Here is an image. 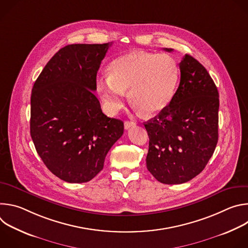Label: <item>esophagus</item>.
Returning a JSON list of instances; mask_svg holds the SVG:
<instances>
[{
	"label": "esophagus",
	"mask_w": 248,
	"mask_h": 248,
	"mask_svg": "<svg viewBox=\"0 0 248 248\" xmlns=\"http://www.w3.org/2000/svg\"><path fill=\"white\" fill-rule=\"evenodd\" d=\"M135 125V123L134 122H131V121H126V122H124V128L125 129H128V128H130V127H132V126H134Z\"/></svg>",
	"instance_id": "34e87169"
}]
</instances>
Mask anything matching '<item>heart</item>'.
I'll return each instance as SVG.
<instances>
[{
	"mask_svg": "<svg viewBox=\"0 0 248 248\" xmlns=\"http://www.w3.org/2000/svg\"><path fill=\"white\" fill-rule=\"evenodd\" d=\"M109 77L97 78V90L106 110L117 113L124 104V91L143 115L161 113L170 104L179 80V66L167 54L133 51L115 59Z\"/></svg>",
	"mask_w": 248,
	"mask_h": 248,
	"instance_id": "1",
	"label": "heart"
}]
</instances>
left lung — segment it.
Masks as SVG:
<instances>
[{
    "label": "left lung",
    "instance_id": "8db88e82",
    "mask_svg": "<svg viewBox=\"0 0 248 248\" xmlns=\"http://www.w3.org/2000/svg\"><path fill=\"white\" fill-rule=\"evenodd\" d=\"M180 69V85L170 104L144 124L149 136L146 166L165 185H180L195 178L218 143L219 93L213 79L187 54Z\"/></svg>",
    "mask_w": 248,
    "mask_h": 248
}]
</instances>
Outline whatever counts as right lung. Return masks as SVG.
Here are the masks:
<instances>
[{"instance_id": "add662e5", "label": "right lung", "mask_w": 248, "mask_h": 248, "mask_svg": "<svg viewBox=\"0 0 248 248\" xmlns=\"http://www.w3.org/2000/svg\"><path fill=\"white\" fill-rule=\"evenodd\" d=\"M111 45L72 44L60 49L32 88L33 143L45 166L66 183L91 181L124 133V123L103 114L93 92Z\"/></svg>"}]
</instances>
